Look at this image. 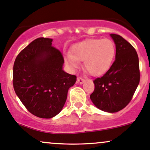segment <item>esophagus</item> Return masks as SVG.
<instances>
[{
    "label": "esophagus",
    "instance_id": "obj_1",
    "mask_svg": "<svg viewBox=\"0 0 150 150\" xmlns=\"http://www.w3.org/2000/svg\"><path fill=\"white\" fill-rule=\"evenodd\" d=\"M84 81V79L82 78V77H78V78H77V83H80V84H81V83H83Z\"/></svg>",
    "mask_w": 150,
    "mask_h": 150
}]
</instances>
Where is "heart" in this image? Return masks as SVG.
Listing matches in <instances>:
<instances>
[{"label": "heart", "instance_id": "obj_1", "mask_svg": "<svg viewBox=\"0 0 150 150\" xmlns=\"http://www.w3.org/2000/svg\"><path fill=\"white\" fill-rule=\"evenodd\" d=\"M116 54L115 45L112 40L89 39L78 43L66 56V61L71 68L76 69L83 61L86 71L93 76L104 74L113 63Z\"/></svg>", "mask_w": 150, "mask_h": 150}]
</instances>
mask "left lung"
<instances>
[{"label": "left lung", "instance_id": "left-lung-1", "mask_svg": "<svg viewBox=\"0 0 150 150\" xmlns=\"http://www.w3.org/2000/svg\"><path fill=\"white\" fill-rule=\"evenodd\" d=\"M116 45V59L110 69L94 80L90 99L104 112H117L133 97L140 80L139 58L134 48L120 35L111 33Z\"/></svg>", "mask_w": 150, "mask_h": 150}]
</instances>
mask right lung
<instances>
[{
  "label": "right lung",
  "instance_id": "add662e5",
  "mask_svg": "<svg viewBox=\"0 0 150 150\" xmlns=\"http://www.w3.org/2000/svg\"><path fill=\"white\" fill-rule=\"evenodd\" d=\"M51 38H38L16 58L13 85L27 110L40 118L50 119L62 111L75 75L62 69L64 59Z\"/></svg>",
  "mask_w": 150,
  "mask_h": 150
}]
</instances>
